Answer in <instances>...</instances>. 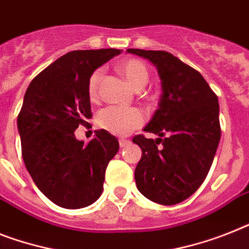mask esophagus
<instances>
[{
    "mask_svg": "<svg viewBox=\"0 0 249 249\" xmlns=\"http://www.w3.org/2000/svg\"><path fill=\"white\" fill-rule=\"evenodd\" d=\"M128 143H129V141H128V140L120 139V146H121V147H124V146H127V145H128Z\"/></svg>",
    "mask_w": 249,
    "mask_h": 249,
    "instance_id": "obj_1",
    "label": "esophagus"
}]
</instances>
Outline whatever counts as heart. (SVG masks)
<instances>
[{"label":"heart","mask_w":249,"mask_h":249,"mask_svg":"<svg viewBox=\"0 0 249 249\" xmlns=\"http://www.w3.org/2000/svg\"><path fill=\"white\" fill-rule=\"evenodd\" d=\"M120 71L124 75L128 83L135 88H143L149 81V71L145 63L140 59H126L120 65ZM103 70L96 69L91 72L88 81V95L91 100L98 98V86L102 79ZM145 122V116L139 108L110 106L102 109L96 117V123L102 129L117 135L126 136Z\"/></svg>","instance_id":"heart-1"}]
</instances>
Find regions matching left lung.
Masks as SVG:
<instances>
[{"label": "left lung", "mask_w": 249, "mask_h": 249, "mask_svg": "<svg viewBox=\"0 0 249 249\" xmlns=\"http://www.w3.org/2000/svg\"><path fill=\"white\" fill-rule=\"evenodd\" d=\"M149 59L161 80L159 108L143 128L157 140L132 139L142 151L137 190L150 201L176 205L194 195L211 168L221 129L219 102L198 71L165 51L127 49Z\"/></svg>", "instance_id": "left-lung-1"}]
</instances>
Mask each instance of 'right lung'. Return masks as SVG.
<instances>
[{"instance_id": "add662e5", "label": "right lung", "mask_w": 249, "mask_h": 249, "mask_svg": "<svg viewBox=\"0 0 249 249\" xmlns=\"http://www.w3.org/2000/svg\"><path fill=\"white\" fill-rule=\"evenodd\" d=\"M120 49L72 51L36 75L26 89L18 129L22 159L40 192L65 209L91 205L103 192L107 165L120 143L106 129L84 145L75 129L92 117L88 81Z\"/></svg>"}]
</instances>
